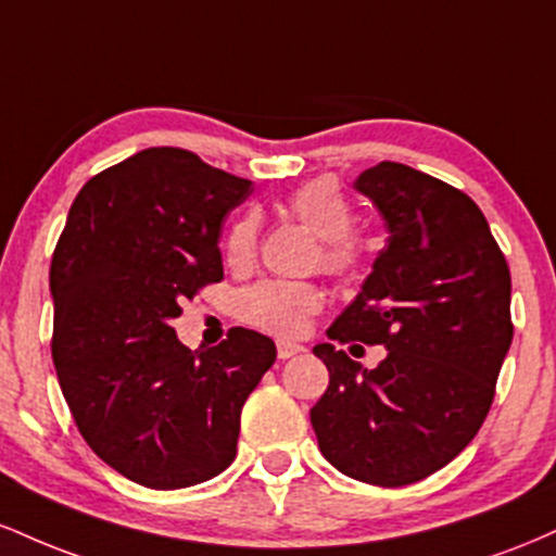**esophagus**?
<instances>
[{"instance_id": "obj_1", "label": "esophagus", "mask_w": 556, "mask_h": 556, "mask_svg": "<svg viewBox=\"0 0 556 556\" xmlns=\"http://www.w3.org/2000/svg\"><path fill=\"white\" fill-rule=\"evenodd\" d=\"M300 353H305L303 344L290 342V340H279V342H277V355H279V358H282V361L292 358V355H300Z\"/></svg>"}]
</instances>
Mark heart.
I'll return each mask as SVG.
<instances>
[{"label":"heart","mask_w":556,"mask_h":556,"mask_svg":"<svg viewBox=\"0 0 556 556\" xmlns=\"http://www.w3.org/2000/svg\"><path fill=\"white\" fill-rule=\"evenodd\" d=\"M287 208L303 222L316 238H321V266L327 271L342 274L353 269L358 261V245L353 240L355 214L348 198L334 180L305 182L287 198ZM258 219L253 214L242 216L227 235V261L232 266L251 264L256 256ZM324 305V295L316 285L266 279L253 285L240 295L238 311L242 321L271 331V334H300L308 318Z\"/></svg>","instance_id":"b5f03b06"}]
</instances>
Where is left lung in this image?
I'll return each instance as SVG.
<instances>
[{"mask_svg": "<svg viewBox=\"0 0 556 556\" xmlns=\"http://www.w3.org/2000/svg\"><path fill=\"white\" fill-rule=\"evenodd\" d=\"M355 190L384 216L389 238L327 334L384 344L387 358L368 371L331 342L316 344L329 387L311 426L340 473L394 489L455 460L486 420L513 344V282L486 216L452 185L381 162Z\"/></svg>", "mask_w": 556, "mask_h": 556, "instance_id": "obj_1", "label": "left lung"}]
</instances>
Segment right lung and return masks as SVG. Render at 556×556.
I'll list each match as a JSON object with an SVG mask.
<instances>
[{
	"label": "right lung",
	"mask_w": 556,
	"mask_h": 556,
	"mask_svg": "<svg viewBox=\"0 0 556 556\" xmlns=\"http://www.w3.org/2000/svg\"><path fill=\"white\" fill-rule=\"evenodd\" d=\"M248 195L251 180L164 146L99 172L70 206L49 271L56 379L88 446L140 486L219 476L277 361L253 329L195 353L172 329L182 300L225 277L222 222Z\"/></svg>",
	"instance_id": "obj_1"
}]
</instances>
